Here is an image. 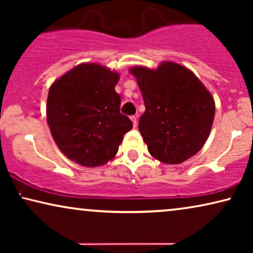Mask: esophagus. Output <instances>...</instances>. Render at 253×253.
<instances>
[{"instance_id": "esophagus-1", "label": "esophagus", "mask_w": 253, "mask_h": 253, "mask_svg": "<svg viewBox=\"0 0 253 253\" xmlns=\"http://www.w3.org/2000/svg\"><path fill=\"white\" fill-rule=\"evenodd\" d=\"M130 119H131V121H132V123H133V126L134 127H136L137 126V123H138V121H137V116H131L130 117Z\"/></svg>"}]
</instances>
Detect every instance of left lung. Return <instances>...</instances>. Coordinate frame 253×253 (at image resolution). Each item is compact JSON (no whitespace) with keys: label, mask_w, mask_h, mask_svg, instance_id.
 <instances>
[{"label":"left lung","mask_w":253,"mask_h":253,"mask_svg":"<svg viewBox=\"0 0 253 253\" xmlns=\"http://www.w3.org/2000/svg\"><path fill=\"white\" fill-rule=\"evenodd\" d=\"M145 103L139 131L152 157L177 165L206 143L215 114L211 93L189 69L164 62L157 70L134 67Z\"/></svg>","instance_id":"1"}]
</instances>
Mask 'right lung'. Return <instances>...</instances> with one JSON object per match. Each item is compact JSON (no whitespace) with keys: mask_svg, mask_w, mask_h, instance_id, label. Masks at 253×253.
I'll list each match as a JSON object with an SVG mask.
<instances>
[{"mask_svg":"<svg viewBox=\"0 0 253 253\" xmlns=\"http://www.w3.org/2000/svg\"><path fill=\"white\" fill-rule=\"evenodd\" d=\"M119 78L102 65L84 63L50 86L47 122L55 143L70 160L85 167L105 165L132 129L131 120L120 112Z\"/></svg>","mask_w":253,"mask_h":253,"instance_id":"right-lung-1","label":"right lung"}]
</instances>
